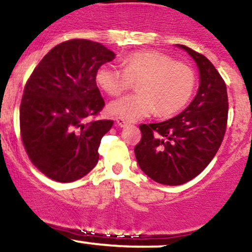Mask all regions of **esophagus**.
Returning a JSON list of instances; mask_svg holds the SVG:
<instances>
[{"mask_svg": "<svg viewBox=\"0 0 252 252\" xmlns=\"http://www.w3.org/2000/svg\"><path fill=\"white\" fill-rule=\"evenodd\" d=\"M115 120H117V125L119 127H126L127 126V121L124 120V119L117 118V119H115Z\"/></svg>", "mask_w": 252, "mask_h": 252, "instance_id": "34e87169", "label": "esophagus"}]
</instances>
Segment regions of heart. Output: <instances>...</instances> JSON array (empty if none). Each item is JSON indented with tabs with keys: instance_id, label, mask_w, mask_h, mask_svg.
Returning <instances> with one entry per match:
<instances>
[{
	"instance_id": "heart-1",
	"label": "heart",
	"mask_w": 252,
	"mask_h": 252,
	"mask_svg": "<svg viewBox=\"0 0 252 252\" xmlns=\"http://www.w3.org/2000/svg\"><path fill=\"white\" fill-rule=\"evenodd\" d=\"M121 67L103 64L96 82L111 96H119L138 83L137 94L113 101L108 109L126 121H137L156 112L166 118L179 113L190 100L195 73L187 64L158 51H138L121 61Z\"/></svg>"
}]
</instances>
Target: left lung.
<instances>
[{"mask_svg": "<svg viewBox=\"0 0 252 252\" xmlns=\"http://www.w3.org/2000/svg\"><path fill=\"white\" fill-rule=\"evenodd\" d=\"M199 69V89L190 104L176 117L140 125L134 148L140 169L157 183L180 186L193 180L216 156L227 124V90L214 65L201 53L176 45Z\"/></svg>", "mask_w": 252, "mask_h": 252, "instance_id": "left-lung-1", "label": "left lung"}]
</instances>
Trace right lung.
I'll return each instance as SVG.
<instances>
[{
  "label": "right lung",
  "instance_id": "1",
  "mask_svg": "<svg viewBox=\"0 0 252 252\" xmlns=\"http://www.w3.org/2000/svg\"><path fill=\"white\" fill-rule=\"evenodd\" d=\"M114 58L100 42L72 39L53 47L31 75L20 106L21 138L30 159L50 179L72 182L97 164L113 121L86 120L103 108L96 73Z\"/></svg>",
  "mask_w": 252,
  "mask_h": 252
}]
</instances>
